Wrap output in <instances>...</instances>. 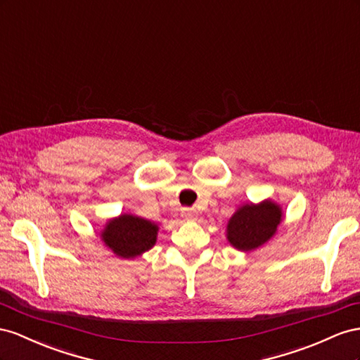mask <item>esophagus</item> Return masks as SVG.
Here are the masks:
<instances>
[{"instance_id": "esophagus-1", "label": "esophagus", "mask_w": 360, "mask_h": 360, "mask_svg": "<svg viewBox=\"0 0 360 360\" xmlns=\"http://www.w3.org/2000/svg\"><path fill=\"white\" fill-rule=\"evenodd\" d=\"M184 215H186L187 219H190V220H194L198 217V214H196V211L194 210H191V208H187V210H184Z\"/></svg>"}]
</instances>
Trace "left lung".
<instances>
[{"label":"left lung","instance_id":"1","mask_svg":"<svg viewBox=\"0 0 360 360\" xmlns=\"http://www.w3.org/2000/svg\"><path fill=\"white\" fill-rule=\"evenodd\" d=\"M281 217V208L270 200L245 205L229 220L228 240L238 250H253L273 237Z\"/></svg>","mask_w":360,"mask_h":360}]
</instances>
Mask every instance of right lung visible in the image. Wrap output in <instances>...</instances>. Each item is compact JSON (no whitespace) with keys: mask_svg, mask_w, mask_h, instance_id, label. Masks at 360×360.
I'll list each match as a JSON object with an SVG mask.
<instances>
[{"mask_svg":"<svg viewBox=\"0 0 360 360\" xmlns=\"http://www.w3.org/2000/svg\"><path fill=\"white\" fill-rule=\"evenodd\" d=\"M158 226L145 219L123 214L111 220L102 232V240L122 258H136L149 250L157 240Z\"/></svg>","mask_w":360,"mask_h":360,"instance_id":"1","label":"right lung"}]
</instances>
